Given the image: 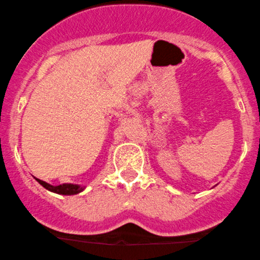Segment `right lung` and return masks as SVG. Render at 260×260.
I'll return each instance as SVG.
<instances>
[{
	"label": "right lung",
	"mask_w": 260,
	"mask_h": 260,
	"mask_svg": "<svg viewBox=\"0 0 260 260\" xmlns=\"http://www.w3.org/2000/svg\"><path fill=\"white\" fill-rule=\"evenodd\" d=\"M36 180L42 185L43 187H45L46 190L53 192V193H58V194H63V196H73V194H77L80 192H82L85 190L86 186L83 185H79V184H70V183H66V184H60V185H51L46 181L40 180L38 178H36Z\"/></svg>",
	"instance_id": "add662e5"
}]
</instances>
